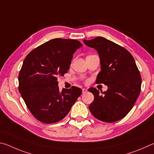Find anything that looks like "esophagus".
<instances>
[{
    "label": "esophagus",
    "mask_w": 154,
    "mask_h": 154,
    "mask_svg": "<svg viewBox=\"0 0 154 154\" xmlns=\"http://www.w3.org/2000/svg\"><path fill=\"white\" fill-rule=\"evenodd\" d=\"M87 92V89L86 88H82V93H86Z\"/></svg>",
    "instance_id": "1"
}]
</instances>
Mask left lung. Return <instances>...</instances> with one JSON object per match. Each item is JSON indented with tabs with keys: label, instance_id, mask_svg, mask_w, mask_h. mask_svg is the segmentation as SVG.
Listing matches in <instances>:
<instances>
[{
	"label": "left lung",
	"instance_id": "1",
	"mask_svg": "<svg viewBox=\"0 0 154 154\" xmlns=\"http://www.w3.org/2000/svg\"><path fill=\"white\" fill-rule=\"evenodd\" d=\"M83 42L97 51L100 57L101 71L95 82L108 87L101 93L95 88H88L94 95L91 113L105 122L122 119L133 108L141 92V76L133 57L125 48L103 37Z\"/></svg>",
	"mask_w": 154,
	"mask_h": 154
}]
</instances>
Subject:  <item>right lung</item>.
<instances>
[{"instance_id":"right-lung-1","label":"right lung","mask_w":154,"mask_h":154,"mask_svg":"<svg viewBox=\"0 0 154 154\" xmlns=\"http://www.w3.org/2000/svg\"><path fill=\"white\" fill-rule=\"evenodd\" d=\"M76 40L55 38L35 48L24 59L19 74V91L26 106L40 122L52 124L68 114L82 90H59L57 77L69 69L73 55L81 47Z\"/></svg>"}]
</instances>
